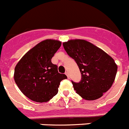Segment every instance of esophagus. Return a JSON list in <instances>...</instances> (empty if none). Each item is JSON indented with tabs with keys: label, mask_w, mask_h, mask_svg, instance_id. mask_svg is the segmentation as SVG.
<instances>
[{
	"label": "esophagus",
	"mask_w": 129,
	"mask_h": 129,
	"mask_svg": "<svg viewBox=\"0 0 129 129\" xmlns=\"http://www.w3.org/2000/svg\"><path fill=\"white\" fill-rule=\"evenodd\" d=\"M65 74L67 75V77H68V79H70V76H69V74H68V72H66Z\"/></svg>",
	"instance_id": "34e87169"
}]
</instances>
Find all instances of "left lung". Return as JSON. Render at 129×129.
<instances>
[{
	"mask_svg": "<svg viewBox=\"0 0 129 129\" xmlns=\"http://www.w3.org/2000/svg\"><path fill=\"white\" fill-rule=\"evenodd\" d=\"M63 47L77 63L81 79L72 81L77 94L86 100H95L110 89L117 73L118 67L110 55L85 40H70Z\"/></svg>",
	"mask_w": 129,
	"mask_h": 129,
	"instance_id": "left-lung-1",
	"label": "left lung"
}]
</instances>
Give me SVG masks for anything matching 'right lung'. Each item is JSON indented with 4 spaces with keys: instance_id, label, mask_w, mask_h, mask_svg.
I'll list each match as a JSON object with an SVG mask.
<instances>
[{
    "instance_id": "right-lung-1",
    "label": "right lung",
    "mask_w": 129,
    "mask_h": 129,
    "mask_svg": "<svg viewBox=\"0 0 129 129\" xmlns=\"http://www.w3.org/2000/svg\"><path fill=\"white\" fill-rule=\"evenodd\" d=\"M61 42L46 39L29 50L19 61L14 79L27 98L39 103L47 102L56 95L60 82L67 76L58 72L52 58L61 47Z\"/></svg>"
}]
</instances>
